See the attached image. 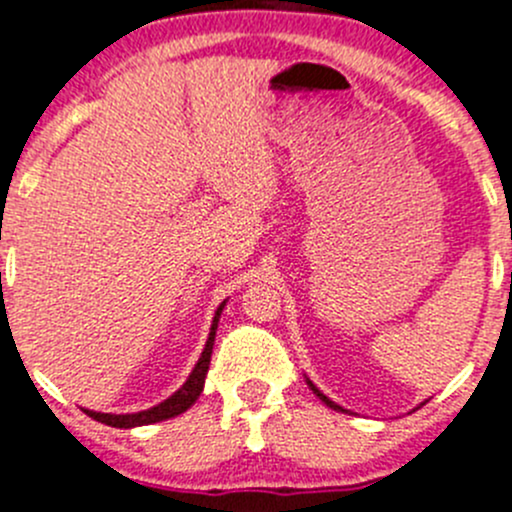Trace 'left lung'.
<instances>
[{
	"label": "left lung",
	"mask_w": 512,
	"mask_h": 512,
	"mask_svg": "<svg viewBox=\"0 0 512 512\" xmlns=\"http://www.w3.org/2000/svg\"><path fill=\"white\" fill-rule=\"evenodd\" d=\"M306 383H308V388H311V391H313V393H316V396H318V398H321V401H323V403H326V406H328V408H333V411H343V408H341V406H338V403H333V401H331V398H328V396H323V393H321V391H318V388H316V386H313V383H311V381H308V378H306Z\"/></svg>",
	"instance_id": "obj_1"
}]
</instances>
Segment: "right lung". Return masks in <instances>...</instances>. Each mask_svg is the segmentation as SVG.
Masks as SVG:
<instances>
[{
	"instance_id": "add662e5",
	"label": "right lung",
	"mask_w": 512,
	"mask_h": 512,
	"mask_svg": "<svg viewBox=\"0 0 512 512\" xmlns=\"http://www.w3.org/2000/svg\"><path fill=\"white\" fill-rule=\"evenodd\" d=\"M224 306H226V301L216 308V316H214V323H211V333H209V341H206L204 353H201L199 363L194 366L191 376L186 378V383L174 393V396H169L164 403L149 408V411L126 413V416L84 411L86 416L94 418V421H99V423H104V426H111V428H136V426H151V423L166 421V418L181 416L184 411H189V408L196 403V398L201 396V391H204V381H206V373H209V363H211V351H214L216 328H219V316H221V311H224Z\"/></svg>"
}]
</instances>
